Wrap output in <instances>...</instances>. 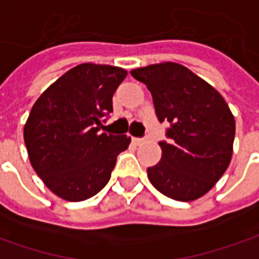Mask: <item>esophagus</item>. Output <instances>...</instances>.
<instances>
[{"label": "esophagus", "mask_w": 259, "mask_h": 259, "mask_svg": "<svg viewBox=\"0 0 259 259\" xmlns=\"http://www.w3.org/2000/svg\"><path fill=\"white\" fill-rule=\"evenodd\" d=\"M132 141H133L135 145H142V143H145V139H142V138H133Z\"/></svg>", "instance_id": "esophagus-1"}]
</instances>
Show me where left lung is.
Returning <instances> with one entry per match:
<instances>
[{
	"instance_id": "1",
	"label": "left lung",
	"mask_w": 259,
	"mask_h": 259,
	"mask_svg": "<svg viewBox=\"0 0 259 259\" xmlns=\"http://www.w3.org/2000/svg\"><path fill=\"white\" fill-rule=\"evenodd\" d=\"M148 87L158 120L168 121L161 161L148 168L159 193L178 201L204 196L229 166L235 118L225 98L188 68L174 62L132 71Z\"/></svg>"
}]
</instances>
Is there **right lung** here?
Listing matches in <instances>:
<instances>
[{"instance_id":"1","label":"right lung","mask_w":259,"mask_h":259,"mask_svg":"<svg viewBox=\"0 0 259 259\" xmlns=\"http://www.w3.org/2000/svg\"><path fill=\"white\" fill-rule=\"evenodd\" d=\"M123 68L81 63L37 98L24 126L31 166L46 187L68 201L96 196L108 183L126 135L100 133L113 111Z\"/></svg>"}]
</instances>
